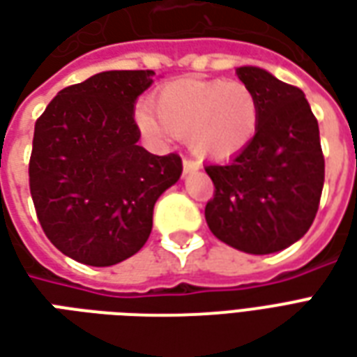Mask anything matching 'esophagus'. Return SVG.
Segmentation results:
<instances>
[{"label": "esophagus", "mask_w": 357, "mask_h": 357, "mask_svg": "<svg viewBox=\"0 0 357 357\" xmlns=\"http://www.w3.org/2000/svg\"><path fill=\"white\" fill-rule=\"evenodd\" d=\"M199 170V164L189 158H183V174H191V172Z\"/></svg>", "instance_id": "esophagus-1"}]
</instances>
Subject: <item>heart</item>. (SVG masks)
I'll use <instances>...</instances> for the list:
<instances>
[{
    "instance_id": "obj_1",
    "label": "heart",
    "mask_w": 357,
    "mask_h": 357,
    "mask_svg": "<svg viewBox=\"0 0 357 357\" xmlns=\"http://www.w3.org/2000/svg\"><path fill=\"white\" fill-rule=\"evenodd\" d=\"M137 124L153 141L185 137L195 155L233 158L255 141L260 105L243 82L181 78L158 89L151 107H139Z\"/></svg>"
}]
</instances>
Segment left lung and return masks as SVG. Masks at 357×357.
<instances>
[{
	"mask_svg": "<svg viewBox=\"0 0 357 357\" xmlns=\"http://www.w3.org/2000/svg\"><path fill=\"white\" fill-rule=\"evenodd\" d=\"M237 76L258 97L260 126L229 162L204 166L214 183L204 218L225 245L271 255L302 239L317 214L325 179L319 126L302 89L258 66H239Z\"/></svg>",
	"mask_w": 357,
	"mask_h": 357,
	"instance_id": "1",
	"label": "left lung"
}]
</instances>
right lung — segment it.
<instances>
[{
    "mask_svg": "<svg viewBox=\"0 0 357 357\" xmlns=\"http://www.w3.org/2000/svg\"><path fill=\"white\" fill-rule=\"evenodd\" d=\"M153 70H107L61 89L38 118L30 193L47 239L76 262L114 266L153 229L158 197L181 176L176 153L137 145L135 101Z\"/></svg>",
    "mask_w": 357,
    "mask_h": 357,
    "instance_id": "obj_1",
    "label": "right lung"
}]
</instances>
